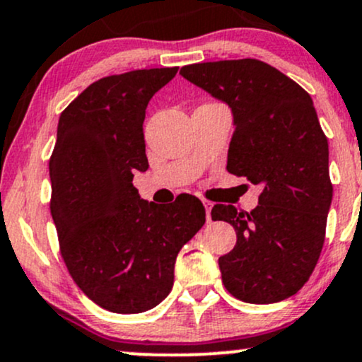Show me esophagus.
Returning a JSON list of instances; mask_svg holds the SVG:
<instances>
[{"instance_id": "1", "label": "esophagus", "mask_w": 362, "mask_h": 362, "mask_svg": "<svg viewBox=\"0 0 362 362\" xmlns=\"http://www.w3.org/2000/svg\"><path fill=\"white\" fill-rule=\"evenodd\" d=\"M203 206H205V211H206V220L208 222H211V208H214V203L208 202V199H203Z\"/></svg>"}]
</instances>
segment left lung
<instances>
[{"label": "left lung", "mask_w": 362, "mask_h": 362, "mask_svg": "<svg viewBox=\"0 0 362 362\" xmlns=\"http://www.w3.org/2000/svg\"><path fill=\"white\" fill-rule=\"evenodd\" d=\"M180 74L232 108L227 171L261 186L252 211L215 205L237 244L218 259L230 295L256 305L301 290L315 269L332 203L329 142L312 98L257 59L191 64Z\"/></svg>", "instance_id": "obj_1"}]
</instances>
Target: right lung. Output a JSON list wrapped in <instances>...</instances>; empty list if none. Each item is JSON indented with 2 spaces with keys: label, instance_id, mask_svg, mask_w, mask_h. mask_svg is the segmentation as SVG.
<instances>
[{
  "label": "right lung",
  "instance_id": "obj_1",
  "mask_svg": "<svg viewBox=\"0 0 362 362\" xmlns=\"http://www.w3.org/2000/svg\"><path fill=\"white\" fill-rule=\"evenodd\" d=\"M177 67L139 69L95 81L61 113L50 156V214L67 271L101 308L140 313L171 291L174 262L205 225L197 197L157 206L139 197L147 171L144 120L151 98Z\"/></svg>",
  "mask_w": 362,
  "mask_h": 362
}]
</instances>
